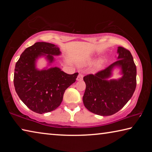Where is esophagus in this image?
I'll list each match as a JSON object with an SVG mask.
<instances>
[{"instance_id":"1","label":"esophagus","mask_w":152,"mask_h":152,"mask_svg":"<svg viewBox=\"0 0 152 152\" xmlns=\"http://www.w3.org/2000/svg\"><path fill=\"white\" fill-rule=\"evenodd\" d=\"M82 79H83V74H79L78 77H77V81H82Z\"/></svg>"}]
</instances>
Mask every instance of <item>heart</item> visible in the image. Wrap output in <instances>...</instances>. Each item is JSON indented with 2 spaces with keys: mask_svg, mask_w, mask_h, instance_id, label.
I'll list each match as a JSON object with an SVG mask.
<instances>
[{
  "mask_svg": "<svg viewBox=\"0 0 152 152\" xmlns=\"http://www.w3.org/2000/svg\"><path fill=\"white\" fill-rule=\"evenodd\" d=\"M101 64H102V61H98L97 64H96L97 67H100V66H101Z\"/></svg>",
  "mask_w": 152,
  "mask_h": 152,
  "instance_id": "1",
  "label": "heart"
}]
</instances>
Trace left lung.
I'll list each match as a JSON object with an SVG mask.
<instances>
[{
    "label": "left lung",
    "mask_w": 152,
    "mask_h": 152,
    "mask_svg": "<svg viewBox=\"0 0 152 152\" xmlns=\"http://www.w3.org/2000/svg\"><path fill=\"white\" fill-rule=\"evenodd\" d=\"M115 62L95 74L84 77L86 90L83 102L87 109L94 114L109 116L119 111L132 97L136 88L137 70L132 53L118 47ZM115 67L119 68L122 76L119 79H107Z\"/></svg>",
    "instance_id": "8db88e82"
}]
</instances>
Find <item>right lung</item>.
Wrapping results in <instances>:
<instances>
[{
    "label": "right lung",
    "mask_w": 152,
    "mask_h": 152,
    "mask_svg": "<svg viewBox=\"0 0 152 152\" xmlns=\"http://www.w3.org/2000/svg\"><path fill=\"white\" fill-rule=\"evenodd\" d=\"M61 54L57 45L37 42L25 49L15 65L14 86L23 102L33 112L39 114L51 112L60 106L66 90L76 82L78 73L68 74L58 67L36 68V62L45 57L49 65L54 56Z\"/></svg>",
    "instance_id": "right-lung-1"
}]
</instances>
